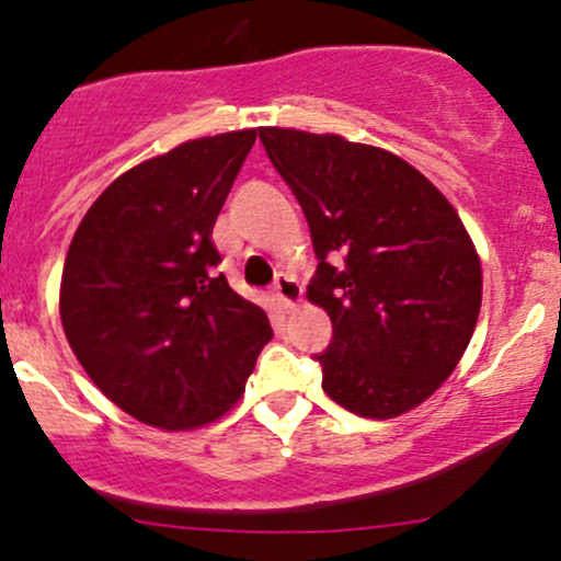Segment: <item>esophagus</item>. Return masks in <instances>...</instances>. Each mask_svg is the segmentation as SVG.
<instances>
[{
    "mask_svg": "<svg viewBox=\"0 0 561 561\" xmlns=\"http://www.w3.org/2000/svg\"><path fill=\"white\" fill-rule=\"evenodd\" d=\"M274 295H276V300H279L282 311H293V308L300 302L302 289L298 285V279L282 274V276H276V282H274Z\"/></svg>",
    "mask_w": 561,
    "mask_h": 561,
    "instance_id": "esophagus-1",
    "label": "esophagus"
}]
</instances>
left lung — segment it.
<instances>
[{
	"label": "left lung",
	"instance_id": "8db88e82",
	"mask_svg": "<svg viewBox=\"0 0 561 561\" xmlns=\"http://www.w3.org/2000/svg\"><path fill=\"white\" fill-rule=\"evenodd\" d=\"M259 137L319 259L308 300L332 319L330 345L313 356L321 388L369 420L427 401L480 317V259L454 205L379 147L276 126Z\"/></svg>",
	"mask_w": 561,
	"mask_h": 561
}]
</instances>
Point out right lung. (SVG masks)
I'll return each instance as SVG.
<instances>
[{"label":"right lung","mask_w":561,"mask_h":561,"mask_svg":"<svg viewBox=\"0 0 561 561\" xmlns=\"http://www.w3.org/2000/svg\"><path fill=\"white\" fill-rule=\"evenodd\" d=\"M255 137L192 139L134 165L94 199L68 248V343L96 388L152 427L227 414L274 334L266 311L216 272L210 240Z\"/></svg>","instance_id":"1"}]
</instances>
